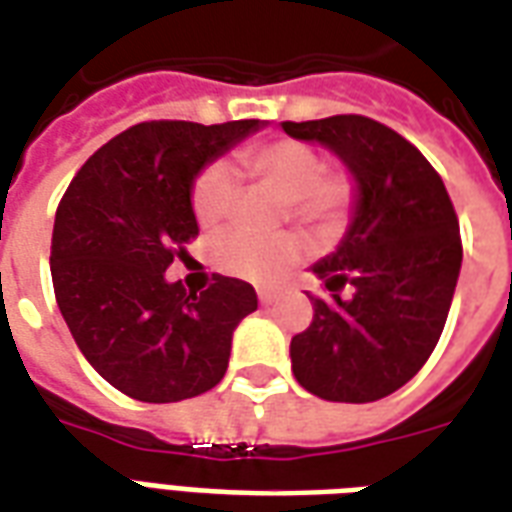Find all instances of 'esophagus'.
Instances as JSON below:
<instances>
[{
	"label": "esophagus",
	"instance_id": "obj_1",
	"mask_svg": "<svg viewBox=\"0 0 512 512\" xmlns=\"http://www.w3.org/2000/svg\"><path fill=\"white\" fill-rule=\"evenodd\" d=\"M259 302L261 305H272V302L281 300V289H259Z\"/></svg>",
	"mask_w": 512,
	"mask_h": 512
}]
</instances>
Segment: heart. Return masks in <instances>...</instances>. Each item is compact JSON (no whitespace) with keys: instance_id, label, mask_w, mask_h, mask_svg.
<instances>
[{"instance_id":"b5f03b06","label":"heart","mask_w":512,"mask_h":512,"mask_svg":"<svg viewBox=\"0 0 512 512\" xmlns=\"http://www.w3.org/2000/svg\"><path fill=\"white\" fill-rule=\"evenodd\" d=\"M240 169L289 201V215L319 237L341 229L354 199V179L346 171L324 169L322 155L297 138H272L261 147L245 149ZM237 201V174L226 160H215L199 171L190 190V207L204 229H215L229 218ZM302 256V242L292 234L248 237L229 234L215 245V264L231 278L272 283Z\"/></svg>"}]
</instances>
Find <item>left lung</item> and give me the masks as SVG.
<instances>
[{
	"mask_svg": "<svg viewBox=\"0 0 512 512\" xmlns=\"http://www.w3.org/2000/svg\"><path fill=\"white\" fill-rule=\"evenodd\" d=\"M335 152L354 179L352 223L311 270L327 294L292 338L294 379L324 401L368 404L404 387L445 330L461 234L445 182L423 152L360 114L283 122Z\"/></svg>",
	"mask_w": 512,
	"mask_h": 512,
	"instance_id": "8db88e82",
	"label": "left lung"
}]
</instances>
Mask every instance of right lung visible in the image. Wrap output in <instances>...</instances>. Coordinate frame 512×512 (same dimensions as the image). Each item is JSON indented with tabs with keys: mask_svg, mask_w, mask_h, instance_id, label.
I'll use <instances>...</instances> for the list:
<instances>
[{
	"mask_svg": "<svg viewBox=\"0 0 512 512\" xmlns=\"http://www.w3.org/2000/svg\"><path fill=\"white\" fill-rule=\"evenodd\" d=\"M261 128V119L141 122L67 185L51 237L54 294L81 354L119 393L174 404L226 374L231 335L259 308L253 286L215 275L196 294L163 272L199 234L193 179Z\"/></svg>",
	"mask_w": 512,
	"mask_h": 512,
	"instance_id": "obj_1",
	"label": "right lung"
}]
</instances>
